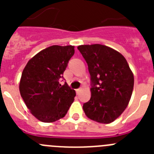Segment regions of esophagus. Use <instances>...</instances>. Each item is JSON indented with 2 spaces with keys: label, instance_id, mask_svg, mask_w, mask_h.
<instances>
[{
  "label": "esophagus",
  "instance_id": "obj_1",
  "mask_svg": "<svg viewBox=\"0 0 154 154\" xmlns=\"http://www.w3.org/2000/svg\"><path fill=\"white\" fill-rule=\"evenodd\" d=\"M81 90H82V89H80V88H79V89H75L76 94H77V95H78V94L79 93V92H80V91H81Z\"/></svg>",
  "mask_w": 154,
  "mask_h": 154
}]
</instances>
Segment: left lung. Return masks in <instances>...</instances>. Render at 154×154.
Listing matches in <instances>:
<instances>
[{
    "label": "left lung",
    "instance_id": "1",
    "mask_svg": "<svg viewBox=\"0 0 154 154\" xmlns=\"http://www.w3.org/2000/svg\"><path fill=\"white\" fill-rule=\"evenodd\" d=\"M78 49L88 65L91 98L83 104L87 117L110 123L127 107L133 93L134 77L123 55L99 44L79 45Z\"/></svg>",
    "mask_w": 154,
    "mask_h": 154
}]
</instances>
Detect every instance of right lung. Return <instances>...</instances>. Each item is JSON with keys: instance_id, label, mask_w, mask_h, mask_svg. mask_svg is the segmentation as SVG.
<instances>
[{"instance_id": "right-lung-1", "label": "right lung", "mask_w": 154, "mask_h": 154, "mask_svg": "<svg viewBox=\"0 0 154 154\" xmlns=\"http://www.w3.org/2000/svg\"><path fill=\"white\" fill-rule=\"evenodd\" d=\"M74 53V46H50L31 58L23 70L20 93L31 114L42 122L63 118L74 101V89L59 83Z\"/></svg>"}]
</instances>
